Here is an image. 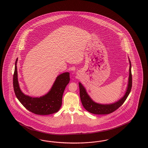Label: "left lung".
<instances>
[{"mask_svg":"<svg viewBox=\"0 0 148 148\" xmlns=\"http://www.w3.org/2000/svg\"><path fill=\"white\" fill-rule=\"evenodd\" d=\"M130 62V68H129V82L127 92L124 96L119 101L114 103L111 104H101L94 102L89 96L84 87L79 83L80 88V96L82 104L88 112L97 115H105L109 114L112 112L115 111L118 108L120 107L123 104L125 101L128 97V95L131 91L132 87V74L131 71V62Z\"/></svg>","mask_w":148,"mask_h":148,"instance_id":"left-lung-1","label":"left lung"}]
</instances>
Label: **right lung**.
Masks as SVG:
<instances>
[{
  "label": "right lung",
  "mask_w": 148,
  "mask_h": 148,
  "mask_svg": "<svg viewBox=\"0 0 148 148\" xmlns=\"http://www.w3.org/2000/svg\"><path fill=\"white\" fill-rule=\"evenodd\" d=\"M18 58L15 63L13 84L15 94L20 103L29 112L36 115H46L58 112L62 105L64 90L70 81L69 73L66 72L56 77L51 90L45 96L31 97L25 95L20 90L16 68Z\"/></svg>",
  "instance_id": "right-lung-1"
}]
</instances>
